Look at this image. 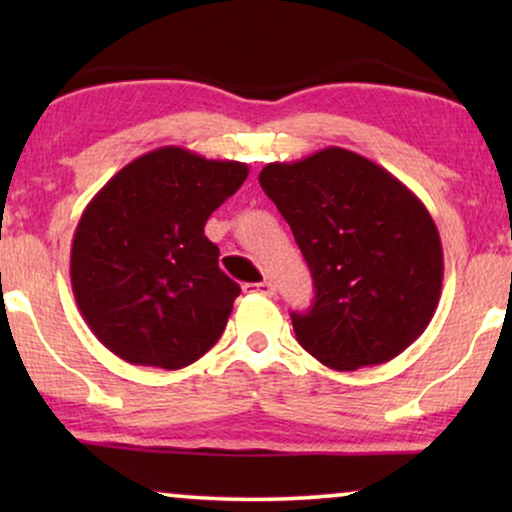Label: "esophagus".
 I'll return each instance as SVG.
<instances>
[{
	"label": "esophagus",
	"mask_w": 512,
	"mask_h": 512,
	"mask_svg": "<svg viewBox=\"0 0 512 512\" xmlns=\"http://www.w3.org/2000/svg\"><path fill=\"white\" fill-rule=\"evenodd\" d=\"M244 293H261V296H275V284H272V282L244 284Z\"/></svg>",
	"instance_id": "34e87169"
}]
</instances>
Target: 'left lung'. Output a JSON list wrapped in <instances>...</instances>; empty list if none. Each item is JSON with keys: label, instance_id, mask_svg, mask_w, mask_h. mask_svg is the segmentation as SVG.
I'll use <instances>...</instances> for the list:
<instances>
[{"label": "left lung", "instance_id": "8db88e82", "mask_svg": "<svg viewBox=\"0 0 512 512\" xmlns=\"http://www.w3.org/2000/svg\"><path fill=\"white\" fill-rule=\"evenodd\" d=\"M314 279L310 312L291 314L305 352L333 370L380 366L436 312L443 247L424 202L359 153L328 146L258 174Z\"/></svg>", "mask_w": 512, "mask_h": 512}]
</instances>
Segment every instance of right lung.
Returning a JSON list of instances; mask_svg holds the SVG:
<instances>
[{
  "label": "right lung",
  "mask_w": 512,
  "mask_h": 512,
  "mask_svg": "<svg viewBox=\"0 0 512 512\" xmlns=\"http://www.w3.org/2000/svg\"><path fill=\"white\" fill-rule=\"evenodd\" d=\"M247 174L237 160L160 146L88 202L69 277L83 319L109 352L135 366L179 370L216 345L240 286L221 272L205 223Z\"/></svg>",
  "instance_id": "obj_1"
}]
</instances>
